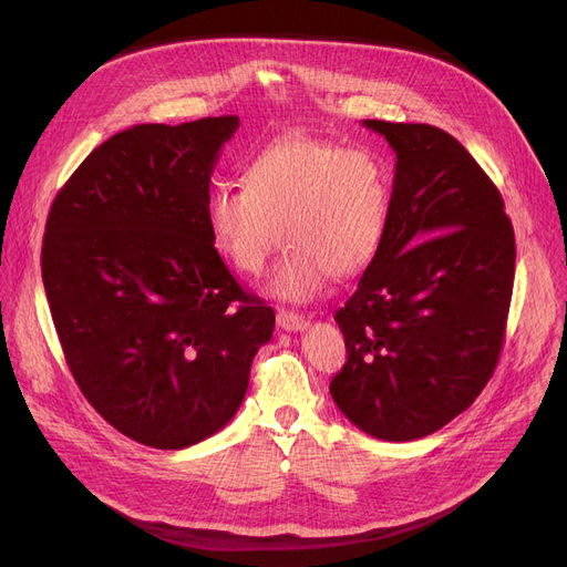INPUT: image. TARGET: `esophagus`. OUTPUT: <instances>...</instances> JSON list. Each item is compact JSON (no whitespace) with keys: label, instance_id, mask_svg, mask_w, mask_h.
<instances>
[{"label":"esophagus","instance_id":"esophagus-1","mask_svg":"<svg viewBox=\"0 0 567 567\" xmlns=\"http://www.w3.org/2000/svg\"><path fill=\"white\" fill-rule=\"evenodd\" d=\"M277 323L281 326L284 331H302L307 329V319L302 315H296V312H286V310H279L277 312Z\"/></svg>","mask_w":567,"mask_h":567}]
</instances>
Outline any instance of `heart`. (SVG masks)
Here are the masks:
<instances>
[{"label":"heart","mask_w":567,"mask_h":567,"mask_svg":"<svg viewBox=\"0 0 567 567\" xmlns=\"http://www.w3.org/2000/svg\"><path fill=\"white\" fill-rule=\"evenodd\" d=\"M390 205L388 177L369 151L288 134L250 161L246 184H219L208 200L217 248L248 277L262 274L286 238L267 290L307 302L326 279L362 274L379 255Z\"/></svg>","instance_id":"b5f03b06"}]
</instances>
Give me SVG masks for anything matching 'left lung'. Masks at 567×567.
<instances>
[{"label": "left lung", "mask_w": 567, "mask_h": 567, "mask_svg": "<svg viewBox=\"0 0 567 567\" xmlns=\"http://www.w3.org/2000/svg\"><path fill=\"white\" fill-rule=\"evenodd\" d=\"M392 146L379 255L336 312L348 362L331 381L359 431L409 442L466 411L499 362L516 274L504 198L452 134L364 120Z\"/></svg>", "instance_id": "obj_1"}]
</instances>
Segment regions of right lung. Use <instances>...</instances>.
<instances>
[{
    "mask_svg": "<svg viewBox=\"0 0 567 567\" xmlns=\"http://www.w3.org/2000/svg\"><path fill=\"white\" fill-rule=\"evenodd\" d=\"M236 115L134 125L56 194L42 281L65 364L115 431L156 450L215 435L241 406L274 310L215 250L210 175Z\"/></svg>",
    "mask_w": 567,
    "mask_h": 567,
    "instance_id": "1",
    "label": "right lung"
}]
</instances>
